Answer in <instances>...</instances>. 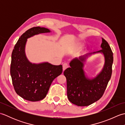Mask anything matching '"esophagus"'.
Masks as SVG:
<instances>
[{
	"mask_svg": "<svg viewBox=\"0 0 125 125\" xmlns=\"http://www.w3.org/2000/svg\"><path fill=\"white\" fill-rule=\"evenodd\" d=\"M69 67V64L67 63H64V64H63V70H65L66 69Z\"/></svg>",
	"mask_w": 125,
	"mask_h": 125,
	"instance_id": "esophagus-1",
	"label": "esophagus"
}]
</instances>
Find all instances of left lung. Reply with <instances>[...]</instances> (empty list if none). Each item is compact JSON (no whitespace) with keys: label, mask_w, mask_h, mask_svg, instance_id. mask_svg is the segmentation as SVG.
<instances>
[{"label":"left lung","mask_w":125,"mask_h":125,"mask_svg":"<svg viewBox=\"0 0 125 125\" xmlns=\"http://www.w3.org/2000/svg\"><path fill=\"white\" fill-rule=\"evenodd\" d=\"M102 49L95 52H102L105 57V64L96 77L86 78L83 69V62L91 54L73 60L70 68L64 71L67 79V96L71 103L78 106H86L100 99L104 93L112 72L113 52L110 45L102 38Z\"/></svg>","instance_id":"8db88e82"}]
</instances>
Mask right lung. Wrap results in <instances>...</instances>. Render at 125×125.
<instances>
[{"instance_id":"add662e5","label":"right lung","mask_w":125,"mask_h":125,"mask_svg":"<svg viewBox=\"0 0 125 125\" xmlns=\"http://www.w3.org/2000/svg\"><path fill=\"white\" fill-rule=\"evenodd\" d=\"M50 32L48 29L34 27L19 39L12 53L10 73L16 93L25 100L36 102L46 97L53 80L62 73V65L48 62L32 64L25 53L27 39L36 34Z\"/></svg>"}]
</instances>
